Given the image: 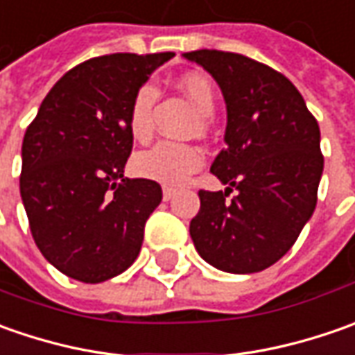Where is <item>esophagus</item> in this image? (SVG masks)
Segmentation results:
<instances>
[{"instance_id":"34e87169","label":"esophagus","mask_w":355,"mask_h":355,"mask_svg":"<svg viewBox=\"0 0 355 355\" xmlns=\"http://www.w3.org/2000/svg\"><path fill=\"white\" fill-rule=\"evenodd\" d=\"M162 196H164V201H170V199L175 196V189H173V187H168V185H164Z\"/></svg>"}]
</instances>
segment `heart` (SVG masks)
I'll return each instance as SVG.
<instances>
[{"mask_svg":"<svg viewBox=\"0 0 355 355\" xmlns=\"http://www.w3.org/2000/svg\"><path fill=\"white\" fill-rule=\"evenodd\" d=\"M180 89L198 108L203 118H209L215 110L213 83L201 73H187L178 80ZM157 90L152 83H146L134 92L128 112V130L136 140H148L152 136V110ZM203 156L196 146L178 142H159L150 150H144L134 157V170L146 180L164 185H180L198 171Z\"/></svg>","mask_w":355,"mask_h":355,"instance_id":"heart-1","label":"heart"}]
</instances>
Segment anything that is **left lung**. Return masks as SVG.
<instances>
[{"label": "left lung", "instance_id": "8db88e82", "mask_svg": "<svg viewBox=\"0 0 355 355\" xmlns=\"http://www.w3.org/2000/svg\"><path fill=\"white\" fill-rule=\"evenodd\" d=\"M184 59L215 78L227 106L225 150L211 164L225 193L199 191L191 241L219 270H265L291 251L316 207L324 170L318 122L293 83L263 62L209 49ZM233 189L238 196L225 202Z\"/></svg>", "mask_w": 355, "mask_h": 355}]
</instances>
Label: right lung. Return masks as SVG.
<instances>
[{
  "instance_id": "1",
  "label": "right lung",
  "mask_w": 355,
  "mask_h": 355,
  "mask_svg": "<svg viewBox=\"0 0 355 355\" xmlns=\"http://www.w3.org/2000/svg\"><path fill=\"white\" fill-rule=\"evenodd\" d=\"M171 57L116 53L76 64L49 90L25 132L19 189L31 235L71 279L104 282L140 254L162 187L124 178L134 140L130 103Z\"/></svg>"
}]
</instances>
